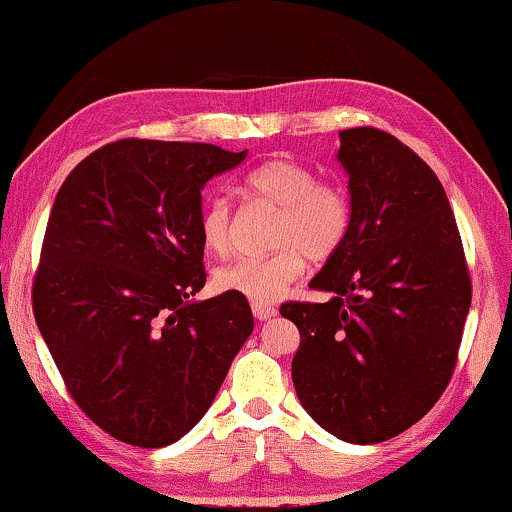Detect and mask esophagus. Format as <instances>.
<instances>
[{
    "mask_svg": "<svg viewBox=\"0 0 512 512\" xmlns=\"http://www.w3.org/2000/svg\"><path fill=\"white\" fill-rule=\"evenodd\" d=\"M276 313H278L276 308L266 304V301H253V315L257 320H271Z\"/></svg>",
    "mask_w": 512,
    "mask_h": 512,
    "instance_id": "1",
    "label": "esophagus"
}]
</instances>
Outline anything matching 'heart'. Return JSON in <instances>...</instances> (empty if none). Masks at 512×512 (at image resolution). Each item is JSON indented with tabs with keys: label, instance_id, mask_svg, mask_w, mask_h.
Here are the masks:
<instances>
[{
	"label": "heart",
	"instance_id": "heart-1",
	"mask_svg": "<svg viewBox=\"0 0 512 512\" xmlns=\"http://www.w3.org/2000/svg\"><path fill=\"white\" fill-rule=\"evenodd\" d=\"M246 190L264 204L278 206L266 255L241 257L215 273L222 290L253 301H271L283 294L306 269L308 257L325 262L343 248L350 232V199L341 185L315 181L304 164L276 157L246 176ZM199 234L215 255L234 250V222L227 199L206 201L199 215Z\"/></svg>",
	"mask_w": 512,
	"mask_h": 512
}]
</instances>
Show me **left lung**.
<instances>
[{"mask_svg":"<svg viewBox=\"0 0 512 512\" xmlns=\"http://www.w3.org/2000/svg\"><path fill=\"white\" fill-rule=\"evenodd\" d=\"M350 232L308 287L325 304L287 301L301 334L292 383L306 413L345 443L399 436L450 383L471 308V278L450 201L434 171L392 134L338 132Z\"/></svg>","mask_w":512,"mask_h":512,"instance_id":"8db88e82","label":"left lung"}]
</instances>
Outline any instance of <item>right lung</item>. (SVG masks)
<instances>
[{"label":"right lung","instance_id":"right-lung-1","mask_svg":"<svg viewBox=\"0 0 512 512\" xmlns=\"http://www.w3.org/2000/svg\"><path fill=\"white\" fill-rule=\"evenodd\" d=\"M248 150L122 139L95 150L53 201L32 306L67 390L139 448L190 431L253 334L248 299L206 283L201 190Z\"/></svg>","mask_w":512,"mask_h":512}]
</instances>
